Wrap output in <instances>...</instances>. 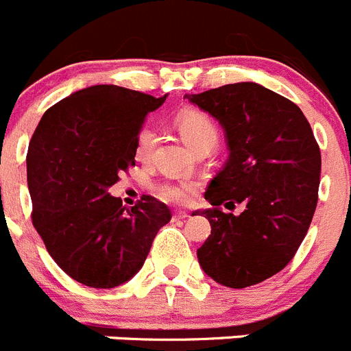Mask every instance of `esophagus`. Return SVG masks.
<instances>
[{
  "label": "esophagus",
  "mask_w": 351,
  "mask_h": 351,
  "mask_svg": "<svg viewBox=\"0 0 351 351\" xmlns=\"http://www.w3.org/2000/svg\"><path fill=\"white\" fill-rule=\"evenodd\" d=\"M176 218V220H185V218H189V213L186 211H182V209H178V211H175V215H173Z\"/></svg>",
  "instance_id": "1"
}]
</instances>
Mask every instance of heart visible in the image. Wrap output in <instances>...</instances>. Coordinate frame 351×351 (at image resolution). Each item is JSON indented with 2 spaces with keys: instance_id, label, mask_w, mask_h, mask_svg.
<instances>
[{
  "instance_id": "obj_1",
  "label": "heart",
  "mask_w": 351,
  "mask_h": 351,
  "mask_svg": "<svg viewBox=\"0 0 351 351\" xmlns=\"http://www.w3.org/2000/svg\"><path fill=\"white\" fill-rule=\"evenodd\" d=\"M178 131L182 138L185 140L194 150L201 149L204 145L215 147L218 143V128L213 123L208 114L201 110H185L178 116ZM156 138L150 131H142L136 138L135 156L138 160H147L152 152V147ZM195 194V183L189 180H175V182H166L159 186L160 199L169 202H189L192 195Z\"/></svg>"
}]
</instances>
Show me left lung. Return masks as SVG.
Segmentation results:
<instances>
[{"label":"left lung","mask_w":351,"mask_h":351,"mask_svg":"<svg viewBox=\"0 0 351 351\" xmlns=\"http://www.w3.org/2000/svg\"><path fill=\"white\" fill-rule=\"evenodd\" d=\"M221 124L228 159L209 182L211 235L199 265L221 286L242 289L282 270L303 242L319 199L320 149L300 107L256 83L185 95ZM245 206L241 215L223 207Z\"/></svg>","instance_id":"1"}]
</instances>
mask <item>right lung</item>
I'll return each instance as SVG.
<instances>
[{
    "label": "right lung",
    "instance_id": "obj_1",
    "mask_svg": "<svg viewBox=\"0 0 351 351\" xmlns=\"http://www.w3.org/2000/svg\"><path fill=\"white\" fill-rule=\"evenodd\" d=\"M165 100L97 84L55 104L36 128L27 150L32 223L55 263L80 284L128 282L171 220L152 195L126 209L109 194L119 173L135 166L140 128Z\"/></svg>",
    "mask_w": 351,
    "mask_h": 351
}]
</instances>
